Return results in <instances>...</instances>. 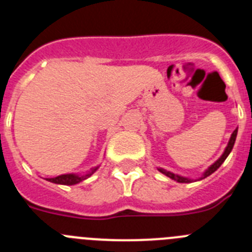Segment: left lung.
Wrapping results in <instances>:
<instances>
[{
    "label": "left lung",
    "instance_id": "left-lung-1",
    "mask_svg": "<svg viewBox=\"0 0 252 252\" xmlns=\"http://www.w3.org/2000/svg\"><path fill=\"white\" fill-rule=\"evenodd\" d=\"M236 136H237V128H236V130L232 132V135H231V139H230V141H228V145H227V148H226V150H224V153L222 154V157L220 158V159H218L217 161H216L215 164H213V165L209 166L208 170H206V173H204V174H203V178H207V177H208V175H211V174H212V173H215V171L217 170V169L222 165V162H223L224 160H226V158L228 157V154L231 153V150H232L233 145H235ZM159 170L161 171L162 174H165L166 177L171 178V179L177 180V182H179V183H189V182H190V180L187 179V178L179 177V175H177V174H173V173H170V171L164 170V169H159Z\"/></svg>",
    "mask_w": 252,
    "mask_h": 252
}]
</instances>
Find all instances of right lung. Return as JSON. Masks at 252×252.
<instances>
[{
	"label": "right lung",
	"mask_w": 252,
	"mask_h": 252,
	"mask_svg": "<svg viewBox=\"0 0 252 252\" xmlns=\"http://www.w3.org/2000/svg\"><path fill=\"white\" fill-rule=\"evenodd\" d=\"M95 170H97V168H94L92 171H90V173L86 175L64 174V175H59V177H55V178H49V179H46V180H49V182H51V183L64 184V186H74V184L79 183V182H82V180H84V179H87L88 177H91V175H92Z\"/></svg>",
	"instance_id": "add662e5"
}]
</instances>
